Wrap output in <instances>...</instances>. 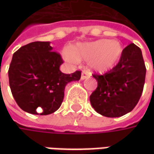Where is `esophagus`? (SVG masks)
Wrapping results in <instances>:
<instances>
[{"instance_id": "obj_1", "label": "esophagus", "mask_w": 154, "mask_h": 154, "mask_svg": "<svg viewBox=\"0 0 154 154\" xmlns=\"http://www.w3.org/2000/svg\"><path fill=\"white\" fill-rule=\"evenodd\" d=\"M90 77V73L87 72H82V76H81V80H85L88 77Z\"/></svg>"}]
</instances>
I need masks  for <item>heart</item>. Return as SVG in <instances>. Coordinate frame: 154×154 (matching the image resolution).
Instances as JSON below:
<instances>
[{"label": "heart", "mask_w": 154, "mask_h": 154, "mask_svg": "<svg viewBox=\"0 0 154 154\" xmlns=\"http://www.w3.org/2000/svg\"><path fill=\"white\" fill-rule=\"evenodd\" d=\"M124 55V47L119 40L100 38L98 40L78 44L70 48L64 57L70 63L77 60H89L91 70L106 72L116 67Z\"/></svg>", "instance_id": "1"}]
</instances>
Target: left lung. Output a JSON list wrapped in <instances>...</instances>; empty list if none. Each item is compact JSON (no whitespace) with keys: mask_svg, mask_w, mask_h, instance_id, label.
<instances>
[{"mask_svg":"<svg viewBox=\"0 0 154 154\" xmlns=\"http://www.w3.org/2000/svg\"><path fill=\"white\" fill-rule=\"evenodd\" d=\"M146 67L142 51L134 44L124 48L119 64L104 75H93L97 88L90 102L97 113L106 117H120L135 107L144 86Z\"/></svg>","mask_w":154,"mask_h":154,"instance_id":"8db88e82","label":"left lung"}]
</instances>
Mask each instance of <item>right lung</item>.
Masks as SVG:
<instances>
[{
  "label": "right lung",
  "mask_w": 154,
  "mask_h": 154,
  "mask_svg": "<svg viewBox=\"0 0 154 154\" xmlns=\"http://www.w3.org/2000/svg\"><path fill=\"white\" fill-rule=\"evenodd\" d=\"M60 54L53 51L50 42H32L13 54L8 71L14 99L25 112L49 115L61 106L67 83L79 81L81 72L63 73Z\"/></svg>",
  "instance_id": "right-lung-1"
}]
</instances>
